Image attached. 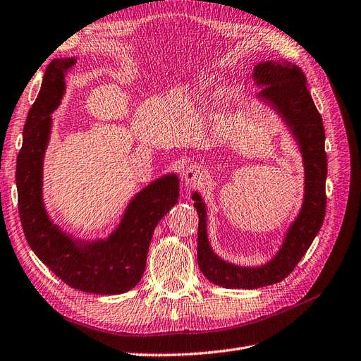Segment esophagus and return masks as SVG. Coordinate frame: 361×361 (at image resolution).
Masks as SVG:
<instances>
[{"mask_svg":"<svg viewBox=\"0 0 361 361\" xmlns=\"http://www.w3.org/2000/svg\"><path fill=\"white\" fill-rule=\"evenodd\" d=\"M203 169L200 166H197V164H191L190 167H187L183 170L182 173V180L187 183V185H194L195 182H199L202 178H203Z\"/></svg>","mask_w":361,"mask_h":361,"instance_id":"esophagus-1","label":"esophagus"}]
</instances>
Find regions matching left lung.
I'll return each mask as SVG.
<instances>
[{
    "mask_svg": "<svg viewBox=\"0 0 361 361\" xmlns=\"http://www.w3.org/2000/svg\"><path fill=\"white\" fill-rule=\"evenodd\" d=\"M253 75L256 84L262 87L260 99L276 108L298 141L305 170V194L301 212L288 231L280 251L267 265L257 268L232 265L214 253L207 241L204 203L200 194H192L194 207L199 214V268L214 285L228 289H257L286 279L321 231L326 206L325 129L304 72L297 64L265 61L257 64Z\"/></svg>",
    "mask_w": 361,
    "mask_h": 361,
    "instance_id": "left-lung-1",
    "label": "left lung"
}]
</instances>
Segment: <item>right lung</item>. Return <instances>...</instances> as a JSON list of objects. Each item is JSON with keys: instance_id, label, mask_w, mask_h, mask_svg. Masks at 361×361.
<instances>
[{"instance_id": "obj_1", "label": "right lung", "mask_w": 361, "mask_h": 361, "mask_svg": "<svg viewBox=\"0 0 361 361\" xmlns=\"http://www.w3.org/2000/svg\"><path fill=\"white\" fill-rule=\"evenodd\" d=\"M75 59L54 60L43 76L37 99L28 111L24 141L16 161L18 207L27 243L35 255L66 285L89 293L117 295L143 277L152 235L179 199L176 174L164 176L130 200L123 220L105 241L81 243L61 232L42 200V167L51 133V113L64 93V73Z\"/></svg>"}]
</instances>
